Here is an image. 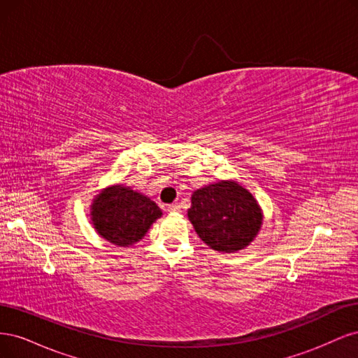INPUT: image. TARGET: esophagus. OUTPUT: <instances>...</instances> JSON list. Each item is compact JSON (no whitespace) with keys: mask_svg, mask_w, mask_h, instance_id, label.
Listing matches in <instances>:
<instances>
[{"mask_svg":"<svg viewBox=\"0 0 358 358\" xmlns=\"http://www.w3.org/2000/svg\"><path fill=\"white\" fill-rule=\"evenodd\" d=\"M169 212H179L180 210V206L178 203H173V204H169Z\"/></svg>","mask_w":358,"mask_h":358,"instance_id":"34e87169","label":"esophagus"}]
</instances>
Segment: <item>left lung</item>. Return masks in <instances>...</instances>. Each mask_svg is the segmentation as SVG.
Listing matches in <instances>:
<instances>
[{
    "instance_id": "obj_1",
    "label": "left lung",
    "mask_w": 358,
    "mask_h": 358,
    "mask_svg": "<svg viewBox=\"0 0 358 358\" xmlns=\"http://www.w3.org/2000/svg\"><path fill=\"white\" fill-rule=\"evenodd\" d=\"M188 218L200 239L215 251L246 248L262 227L263 215L252 194L236 182H218L194 191Z\"/></svg>"
}]
</instances>
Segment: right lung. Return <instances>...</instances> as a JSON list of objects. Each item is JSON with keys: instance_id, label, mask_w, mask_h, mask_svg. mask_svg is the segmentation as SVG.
I'll return each instance as SVG.
<instances>
[{"instance_id": "1", "label": "right lung", "mask_w": 358, "mask_h": 358, "mask_svg": "<svg viewBox=\"0 0 358 358\" xmlns=\"http://www.w3.org/2000/svg\"><path fill=\"white\" fill-rule=\"evenodd\" d=\"M92 224L101 237L117 246L133 245L161 216L158 206L127 187L104 189L92 204Z\"/></svg>"}]
</instances>
